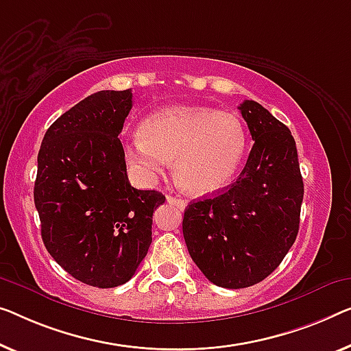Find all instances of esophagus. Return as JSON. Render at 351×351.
I'll list each match as a JSON object with an SVG mask.
<instances>
[{
  "instance_id": "obj_1",
  "label": "esophagus",
  "mask_w": 351,
  "mask_h": 351,
  "mask_svg": "<svg viewBox=\"0 0 351 351\" xmlns=\"http://www.w3.org/2000/svg\"><path fill=\"white\" fill-rule=\"evenodd\" d=\"M167 202L171 203V205H175L178 209H184L187 206V202L184 198H178L173 195H167Z\"/></svg>"
}]
</instances>
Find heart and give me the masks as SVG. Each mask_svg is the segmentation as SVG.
Returning <instances> with one entry per match:
<instances>
[{"label": "heart", "instance_id": "obj_1", "mask_svg": "<svg viewBox=\"0 0 351 351\" xmlns=\"http://www.w3.org/2000/svg\"><path fill=\"white\" fill-rule=\"evenodd\" d=\"M245 146L244 124L234 113L175 106L145 118L140 137L125 146V154L148 181L164 173L175 159V176L182 189L206 195L232 180Z\"/></svg>", "mask_w": 351, "mask_h": 351}]
</instances>
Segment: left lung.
<instances>
[{"instance_id":"obj_1","label":"left lung","mask_w":351,"mask_h":351,"mask_svg":"<svg viewBox=\"0 0 351 351\" xmlns=\"http://www.w3.org/2000/svg\"><path fill=\"white\" fill-rule=\"evenodd\" d=\"M254 146L238 180L191 202L182 234L206 279L223 289L258 284L280 265L300 230L304 184L290 129L255 101L238 107Z\"/></svg>"}]
</instances>
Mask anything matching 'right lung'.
Returning a JSON list of instances; mask_svg holds the SVG:
<instances>
[{
    "label": "right lung",
    "mask_w": 351,
    "mask_h": 351,
    "mask_svg": "<svg viewBox=\"0 0 351 351\" xmlns=\"http://www.w3.org/2000/svg\"><path fill=\"white\" fill-rule=\"evenodd\" d=\"M132 91H99L47 129L38 154L34 205L47 250L74 279L123 285L148 254L158 191H138L125 173L118 135Z\"/></svg>",
    "instance_id": "right-lung-1"
}]
</instances>
